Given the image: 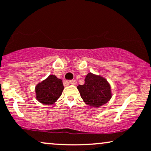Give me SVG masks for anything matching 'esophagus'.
<instances>
[{
	"label": "esophagus",
	"instance_id": "obj_1",
	"mask_svg": "<svg viewBox=\"0 0 151 151\" xmlns=\"http://www.w3.org/2000/svg\"><path fill=\"white\" fill-rule=\"evenodd\" d=\"M69 83L73 84V85H76V84H77V81H76L75 79H74V80H69Z\"/></svg>",
	"mask_w": 151,
	"mask_h": 151
}]
</instances>
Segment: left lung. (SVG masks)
I'll return each instance as SVG.
<instances>
[{
	"instance_id": "obj_1",
	"label": "left lung",
	"mask_w": 151,
	"mask_h": 151,
	"mask_svg": "<svg viewBox=\"0 0 151 151\" xmlns=\"http://www.w3.org/2000/svg\"><path fill=\"white\" fill-rule=\"evenodd\" d=\"M81 97L91 107H100L107 103L112 97L111 88L104 77L88 73L83 85L77 86Z\"/></svg>"
}]
</instances>
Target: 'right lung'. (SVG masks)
Instances as JSON below:
<instances>
[{
    "label": "right lung",
    "mask_w": 151,
    "mask_h": 151,
    "mask_svg": "<svg viewBox=\"0 0 151 151\" xmlns=\"http://www.w3.org/2000/svg\"><path fill=\"white\" fill-rule=\"evenodd\" d=\"M63 89L62 79H58L55 75H49L36 85V99L44 105H52L59 98Z\"/></svg>",
    "instance_id": "right-lung-1"
}]
</instances>
